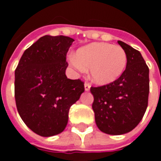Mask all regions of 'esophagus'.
<instances>
[{"mask_svg": "<svg viewBox=\"0 0 161 161\" xmlns=\"http://www.w3.org/2000/svg\"><path fill=\"white\" fill-rule=\"evenodd\" d=\"M91 85L90 84H88V83H85V84H84V90H85V91H90V90H91Z\"/></svg>", "mask_w": 161, "mask_h": 161, "instance_id": "obj_1", "label": "esophagus"}]
</instances>
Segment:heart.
<instances>
[{"instance_id": "heart-1", "label": "heart", "mask_w": 161, "mask_h": 161, "mask_svg": "<svg viewBox=\"0 0 161 161\" xmlns=\"http://www.w3.org/2000/svg\"><path fill=\"white\" fill-rule=\"evenodd\" d=\"M128 57L120 46L108 43H91L81 47L71 56L70 63L75 70L85 72L91 69V78L100 85L111 84L126 69Z\"/></svg>"}]
</instances>
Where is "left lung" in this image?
Here are the masks:
<instances>
[{
  "label": "left lung",
  "mask_w": 161,
  "mask_h": 161,
  "mask_svg": "<svg viewBox=\"0 0 161 161\" xmlns=\"http://www.w3.org/2000/svg\"><path fill=\"white\" fill-rule=\"evenodd\" d=\"M118 44L128 57L123 73L111 84L91 88L96 124L102 132L112 135L128 133L139 124L149 94V69L141 53L122 41Z\"/></svg>",
  "instance_id": "8db88e82"
}]
</instances>
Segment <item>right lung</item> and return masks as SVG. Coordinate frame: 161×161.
<instances>
[{"label":"right lung","mask_w":161,"mask_h":161,"mask_svg":"<svg viewBox=\"0 0 161 161\" xmlns=\"http://www.w3.org/2000/svg\"><path fill=\"white\" fill-rule=\"evenodd\" d=\"M73 41L62 35L41 37L24 52L16 68V107L25 124L40 136L64 130L70 106L84 91L80 79L65 75L66 54Z\"/></svg>","instance_id":"add662e5"}]
</instances>
